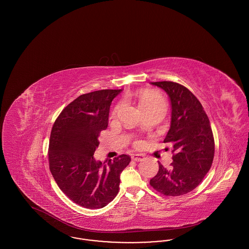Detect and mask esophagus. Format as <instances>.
Returning a JSON list of instances; mask_svg holds the SVG:
<instances>
[{
	"mask_svg": "<svg viewBox=\"0 0 249 249\" xmlns=\"http://www.w3.org/2000/svg\"><path fill=\"white\" fill-rule=\"evenodd\" d=\"M131 159L135 161H141L144 159V156L142 154H133L131 156Z\"/></svg>",
	"mask_w": 249,
	"mask_h": 249,
	"instance_id": "34e87169",
	"label": "esophagus"
}]
</instances>
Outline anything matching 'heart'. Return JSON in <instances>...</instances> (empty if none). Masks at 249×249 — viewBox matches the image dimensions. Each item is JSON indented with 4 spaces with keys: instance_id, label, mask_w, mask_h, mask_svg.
Listing matches in <instances>:
<instances>
[{
    "instance_id": "obj_1",
    "label": "heart",
    "mask_w": 249,
    "mask_h": 249,
    "mask_svg": "<svg viewBox=\"0 0 249 249\" xmlns=\"http://www.w3.org/2000/svg\"><path fill=\"white\" fill-rule=\"evenodd\" d=\"M138 104L142 110L153 107H165V103L162 97L158 92L151 90L144 91L139 95Z\"/></svg>"
}]
</instances>
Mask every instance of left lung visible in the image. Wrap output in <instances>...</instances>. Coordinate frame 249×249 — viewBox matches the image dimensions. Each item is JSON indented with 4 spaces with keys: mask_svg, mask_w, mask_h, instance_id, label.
I'll return each mask as SVG.
<instances>
[{
    "mask_svg": "<svg viewBox=\"0 0 249 249\" xmlns=\"http://www.w3.org/2000/svg\"><path fill=\"white\" fill-rule=\"evenodd\" d=\"M163 89L171 104V125L163 142L173 146V162L150 180L155 190L166 196H180L194 190L209 172L214 154L210 121L199 100L180 84L151 82Z\"/></svg>",
    "mask_w": 249,
    "mask_h": 249,
    "instance_id": "1",
    "label": "left lung"
}]
</instances>
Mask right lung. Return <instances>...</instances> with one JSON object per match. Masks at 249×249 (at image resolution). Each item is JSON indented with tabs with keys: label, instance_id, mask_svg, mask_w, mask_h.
Listing matches in <instances>:
<instances>
[{
	"label": "right lung",
	"instance_id": "1",
	"mask_svg": "<svg viewBox=\"0 0 249 249\" xmlns=\"http://www.w3.org/2000/svg\"><path fill=\"white\" fill-rule=\"evenodd\" d=\"M122 89H102L80 95L56 119L49 141V169L60 190L76 204L100 209L119 193L120 174L130 157L120 155L96 160L102 130L108 126L109 109Z\"/></svg>",
	"mask_w": 249,
	"mask_h": 249
}]
</instances>
